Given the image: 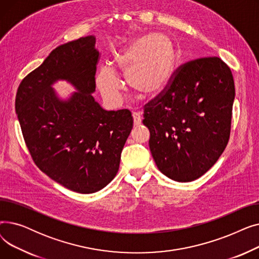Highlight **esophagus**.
<instances>
[{"label":"esophagus","mask_w":259,"mask_h":259,"mask_svg":"<svg viewBox=\"0 0 259 259\" xmlns=\"http://www.w3.org/2000/svg\"><path fill=\"white\" fill-rule=\"evenodd\" d=\"M132 117H133V122L135 126H139L142 124V116L140 113L138 112H133L132 113Z\"/></svg>","instance_id":"34e87169"}]
</instances>
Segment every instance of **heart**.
Returning <instances> with one entry per match:
<instances>
[{"label": "heart", "mask_w": 259, "mask_h": 259, "mask_svg": "<svg viewBox=\"0 0 259 259\" xmlns=\"http://www.w3.org/2000/svg\"><path fill=\"white\" fill-rule=\"evenodd\" d=\"M175 50L165 33H147L137 38L115 54L112 68L101 67L95 83L103 97L110 103L118 100L121 85L114 72L125 74L126 83L143 95H153L166 87L172 75Z\"/></svg>", "instance_id": "b5f03b06"}]
</instances>
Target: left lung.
Segmentation results:
<instances>
[{
  "instance_id": "obj_1",
  "label": "left lung",
  "mask_w": 259,
  "mask_h": 259,
  "mask_svg": "<svg viewBox=\"0 0 259 259\" xmlns=\"http://www.w3.org/2000/svg\"><path fill=\"white\" fill-rule=\"evenodd\" d=\"M234 98L232 72L220 58L178 68L169 86L144 110L149 147L162 174L192 182L215 164L229 142Z\"/></svg>"
}]
</instances>
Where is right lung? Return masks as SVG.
<instances>
[{"mask_svg": "<svg viewBox=\"0 0 259 259\" xmlns=\"http://www.w3.org/2000/svg\"><path fill=\"white\" fill-rule=\"evenodd\" d=\"M100 52L95 36L71 40L50 52L18 88L16 112L35 165L71 191H100L118 171L133 127L127 109L107 111L94 100ZM67 80L77 90L61 99L52 86Z\"/></svg>", "mask_w": 259, "mask_h": 259, "instance_id": "right-lung-1", "label": "right lung"}]
</instances>
